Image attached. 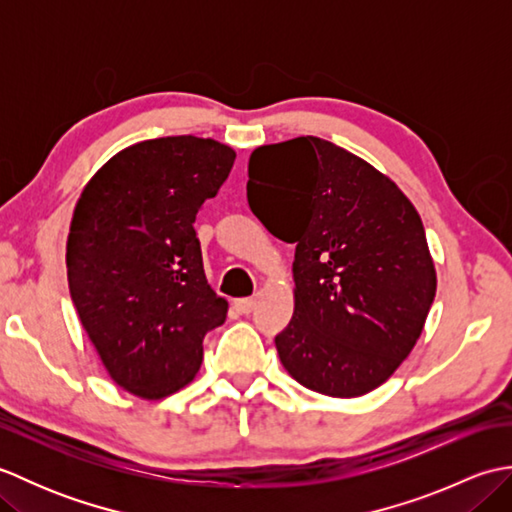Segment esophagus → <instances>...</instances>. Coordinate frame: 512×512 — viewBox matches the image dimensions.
Masks as SVG:
<instances>
[{"label": "esophagus", "instance_id": "34e87169", "mask_svg": "<svg viewBox=\"0 0 512 512\" xmlns=\"http://www.w3.org/2000/svg\"><path fill=\"white\" fill-rule=\"evenodd\" d=\"M235 308H237V312L250 314V312H253V308H255V299H250V297H246V299H235Z\"/></svg>", "mask_w": 512, "mask_h": 512}]
</instances>
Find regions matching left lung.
<instances>
[{
  "label": "left lung",
  "mask_w": 512,
  "mask_h": 512,
  "mask_svg": "<svg viewBox=\"0 0 512 512\" xmlns=\"http://www.w3.org/2000/svg\"><path fill=\"white\" fill-rule=\"evenodd\" d=\"M246 195L270 233L297 244L295 312L275 336L281 365L334 398L383 385L436 297L427 235L407 195L317 136L255 149Z\"/></svg>",
  "instance_id": "left-lung-1"
}]
</instances>
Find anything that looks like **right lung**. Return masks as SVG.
Listing matches in <instances>:
<instances>
[{
    "instance_id": "right-lung-1",
    "label": "right lung",
    "mask_w": 512,
    "mask_h": 512,
    "mask_svg": "<svg viewBox=\"0 0 512 512\" xmlns=\"http://www.w3.org/2000/svg\"><path fill=\"white\" fill-rule=\"evenodd\" d=\"M233 162L211 138L143 140L107 160L76 202L65 253L74 308L107 374L140 398L189 385L204 334L226 321L193 222Z\"/></svg>"
}]
</instances>
